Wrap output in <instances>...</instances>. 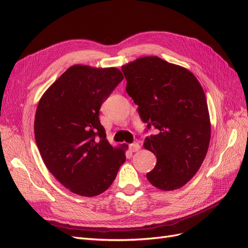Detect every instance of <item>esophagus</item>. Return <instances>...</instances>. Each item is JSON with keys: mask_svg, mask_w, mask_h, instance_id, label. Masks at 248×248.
<instances>
[{"mask_svg": "<svg viewBox=\"0 0 248 248\" xmlns=\"http://www.w3.org/2000/svg\"><path fill=\"white\" fill-rule=\"evenodd\" d=\"M140 148V146L138 144V142H133V144L129 145L130 152H137V151H139Z\"/></svg>", "mask_w": 248, "mask_h": 248, "instance_id": "1", "label": "esophagus"}]
</instances>
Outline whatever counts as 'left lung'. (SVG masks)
I'll use <instances>...</instances> for the list:
<instances>
[{"mask_svg": "<svg viewBox=\"0 0 248 248\" xmlns=\"http://www.w3.org/2000/svg\"><path fill=\"white\" fill-rule=\"evenodd\" d=\"M122 71L141 121L158 130L144 142L157 158L147 179L159 189H178L196 175L208 151L211 125L204 90L190 71L158 57L140 58Z\"/></svg>", "mask_w": 248, "mask_h": 248, "instance_id": "8db88e82", "label": "left lung"}]
</instances>
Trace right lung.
<instances>
[{"instance_id": "add662e5", "label": "right lung", "mask_w": 248, "mask_h": 248, "mask_svg": "<svg viewBox=\"0 0 248 248\" xmlns=\"http://www.w3.org/2000/svg\"><path fill=\"white\" fill-rule=\"evenodd\" d=\"M123 78L114 67L74 65L46 90L37 107L34 132L43 162L78 196L106 191L125 161L127 146H110L99 121L101 104Z\"/></svg>"}]
</instances>
